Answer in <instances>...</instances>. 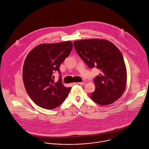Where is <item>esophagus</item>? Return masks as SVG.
Segmentation results:
<instances>
[{
  "label": "esophagus",
  "instance_id": "esophagus-1",
  "mask_svg": "<svg viewBox=\"0 0 149 149\" xmlns=\"http://www.w3.org/2000/svg\"><path fill=\"white\" fill-rule=\"evenodd\" d=\"M86 82H87L86 80H84V81H81V82H79V83H79V84H80V85H84Z\"/></svg>",
  "mask_w": 149,
  "mask_h": 149
}]
</instances>
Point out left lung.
<instances>
[{
  "mask_svg": "<svg viewBox=\"0 0 149 149\" xmlns=\"http://www.w3.org/2000/svg\"><path fill=\"white\" fill-rule=\"evenodd\" d=\"M73 44L90 69L96 67L101 71L93 79L95 90L90 95L91 99L102 105L114 103L124 92L127 81L126 66L120 50L104 39L80 40Z\"/></svg>",
  "mask_w": 149,
  "mask_h": 149,
  "instance_id": "8db88e82",
  "label": "left lung"
}]
</instances>
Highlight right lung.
<instances>
[{
	"label": "right lung",
	"mask_w": 149,
	"mask_h": 149,
	"mask_svg": "<svg viewBox=\"0 0 149 149\" xmlns=\"http://www.w3.org/2000/svg\"><path fill=\"white\" fill-rule=\"evenodd\" d=\"M72 44L70 41L42 44L36 46L27 55L23 69L25 90L36 105L53 109L66 99L71 87L62 83L61 75L57 81L53 73L58 71L65 58L70 55Z\"/></svg>",
	"instance_id": "obj_1"
}]
</instances>
